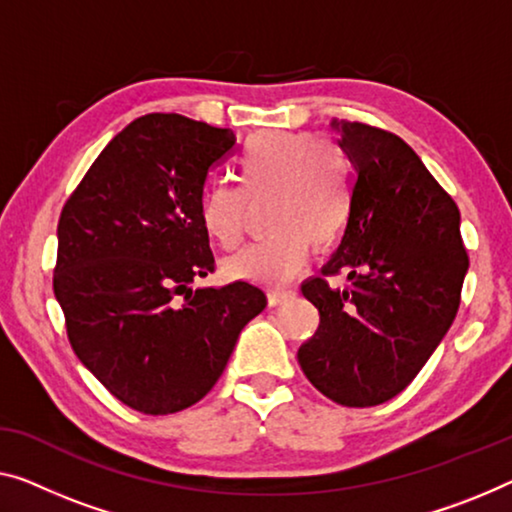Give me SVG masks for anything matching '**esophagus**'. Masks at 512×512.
Segmentation results:
<instances>
[{"label":"esophagus","instance_id":"esophagus-1","mask_svg":"<svg viewBox=\"0 0 512 512\" xmlns=\"http://www.w3.org/2000/svg\"><path fill=\"white\" fill-rule=\"evenodd\" d=\"M294 289H271L269 292V305H280L289 299H294Z\"/></svg>","mask_w":512,"mask_h":512}]
</instances>
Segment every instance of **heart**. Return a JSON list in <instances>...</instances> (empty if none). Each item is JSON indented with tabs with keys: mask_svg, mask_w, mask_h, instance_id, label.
Listing matches in <instances>:
<instances>
[{
	"mask_svg": "<svg viewBox=\"0 0 512 512\" xmlns=\"http://www.w3.org/2000/svg\"><path fill=\"white\" fill-rule=\"evenodd\" d=\"M232 186H211L200 197V223L211 241L232 250L246 230L248 207L266 204L271 234L225 259L232 280L280 287L308 262L312 241L329 246L352 209V170L338 142L303 131H264L234 158Z\"/></svg>",
	"mask_w": 512,
	"mask_h": 512,
	"instance_id": "b5f03b06",
	"label": "heart"
}]
</instances>
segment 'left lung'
<instances>
[{
  "instance_id": "left-lung-1",
  "label": "left lung",
  "mask_w": 512,
  "mask_h": 512,
  "mask_svg": "<svg viewBox=\"0 0 512 512\" xmlns=\"http://www.w3.org/2000/svg\"><path fill=\"white\" fill-rule=\"evenodd\" d=\"M331 128L354 183L345 236L322 273L347 271L352 287L303 282L319 326L299 363L326 398L375 407L411 384L451 329L469 257L460 211L407 142L358 121Z\"/></svg>"
}]
</instances>
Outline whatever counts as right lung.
Listing matches in <instances>:
<instances>
[{
    "mask_svg": "<svg viewBox=\"0 0 512 512\" xmlns=\"http://www.w3.org/2000/svg\"><path fill=\"white\" fill-rule=\"evenodd\" d=\"M230 128L144 114L112 137L61 211L55 296L82 365L151 416L200 402L266 308L253 282L193 287L213 271L200 197L234 149Z\"/></svg>",
    "mask_w": 512,
    "mask_h": 512,
    "instance_id": "1",
    "label": "right lung"
}]
</instances>
